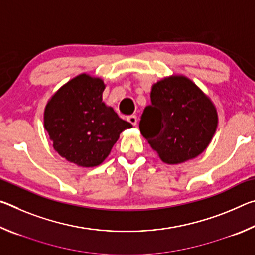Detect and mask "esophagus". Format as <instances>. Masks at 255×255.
I'll list each match as a JSON object with an SVG mask.
<instances>
[{
	"mask_svg": "<svg viewBox=\"0 0 255 255\" xmlns=\"http://www.w3.org/2000/svg\"><path fill=\"white\" fill-rule=\"evenodd\" d=\"M127 120L132 125V126H136V125H137V117H136L135 115L129 116V117L127 118Z\"/></svg>",
	"mask_w": 255,
	"mask_h": 255,
	"instance_id": "1",
	"label": "esophagus"
}]
</instances>
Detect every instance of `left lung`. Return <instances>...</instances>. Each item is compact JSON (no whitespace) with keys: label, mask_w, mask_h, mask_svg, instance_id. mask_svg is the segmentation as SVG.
<instances>
[{"label":"left lung","mask_w":255,"mask_h":255,"mask_svg":"<svg viewBox=\"0 0 255 255\" xmlns=\"http://www.w3.org/2000/svg\"><path fill=\"white\" fill-rule=\"evenodd\" d=\"M217 124L210 99L188 77L172 75L153 84L139 129L164 163L180 164L204 152Z\"/></svg>","instance_id":"obj_1"}]
</instances>
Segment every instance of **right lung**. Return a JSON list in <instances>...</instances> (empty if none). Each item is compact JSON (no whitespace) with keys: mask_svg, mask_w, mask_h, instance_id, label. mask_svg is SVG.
Segmentation results:
<instances>
[{"mask_svg":"<svg viewBox=\"0 0 255 255\" xmlns=\"http://www.w3.org/2000/svg\"><path fill=\"white\" fill-rule=\"evenodd\" d=\"M100 77L80 74L64 84L47 102L44 125L53 147L66 161L82 167L98 166L131 124L102 101Z\"/></svg>","mask_w":255,"mask_h":255,"instance_id":"add662e5","label":"right lung"}]
</instances>
